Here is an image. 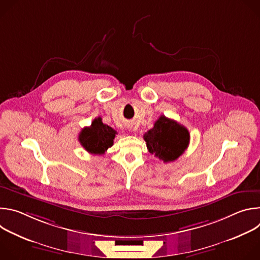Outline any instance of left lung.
I'll list each match as a JSON object with an SVG mask.
<instances>
[{"mask_svg":"<svg viewBox=\"0 0 260 260\" xmlns=\"http://www.w3.org/2000/svg\"><path fill=\"white\" fill-rule=\"evenodd\" d=\"M190 135L177 121L161 115L154 126L144 135L147 149L164 162H171L187 149Z\"/></svg>","mask_w":260,"mask_h":260,"instance_id":"1","label":"left lung"}]
</instances>
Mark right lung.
<instances>
[{
	"label": "right lung",
	"instance_id": "right-lung-1",
	"mask_svg": "<svg viewBox=\"0 0 260 260\" xmlns=\"http://www.w3.org/2000/svg\"><path fill=\"white\" fill-rule=\"evenodd\" d=\"M116 134L115 129L103 123L102 118L98 117L94 118L90 126L84 127L81 131L79 142L87 152L102 155L113 145Z\"/></svg>",
	"mask_w": 260,
	"mask_h": 260
}]
</instances>
